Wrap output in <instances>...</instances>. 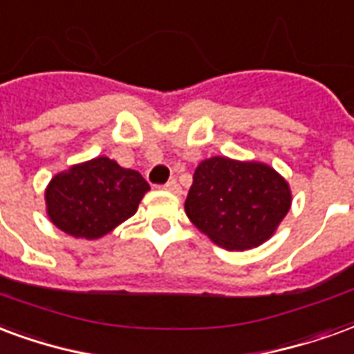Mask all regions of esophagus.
I'll return each mask as SVG.
<instances>
[{
    "mask_svg": "<svg viewBox=\"0 0 354 354\" xmlns=\"http://www.w3.org/2000/svg\"><path fill=\"white\" fill-rule=\"evenodd\" d=\"M164 190H167V192H174V194H180V185L175 179H171V180H167L166 185H164Z\"/></svg>",
    "mask_w": 354,
    "mask_h": 354,
    "instance_id": "obj_1",
    "label": "esophagus"
}]
</instances>
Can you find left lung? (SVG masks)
I'll use <instances>...</instances> for the list:
<instances>
[{
	"label": "left lung",
	"instance_id": "left-lung-1",
	"mask_svg": "<svg viewBox=\"0 0 354 354\" xmlns=\"http://www.w3.org/2000/svg\"><path fill=\"white\" fill-rule=\"evenodd\" d=\"M290 209V188L260 162L226 156L203 160L194 171L185 211L196 228L228 251L264 243Z\"/></svg>",
	"mask_w": 354,
	"mask_h": 354
}]
</instances>
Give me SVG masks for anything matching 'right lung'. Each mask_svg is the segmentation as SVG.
Instances as JSON below:
<instances>
[{
	"instance_id": "add662e5",
	"label": "right lung",
	"mask_w": 354,
	"mask_h": 354,
	"mask_svg": "<svg viewBox=\"0 0 354 354\" xmlns=\"http://www.w3.org/2000/svg\"><path fill=\"white\" fill-rule=\"evenodd\" d=\"M149 188L139 171L100 156L69 167L48 183L46 211L62 232L97 239L130 218Z\"/></svg>"
}]
</instances>
